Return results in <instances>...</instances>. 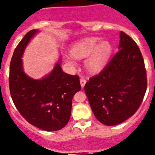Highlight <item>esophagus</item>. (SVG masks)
<instances>
[{
  "instance_id": "34e87169",
  "label": "esophagus",
  "mask_w": 155,
  "mask_h": 155,
  "mask_svg": "<svg viewBox=\"0 0 155 155\" xmlns=\"http://www.w3.org/2000/svg\"><path fill=\"white\" fill-rule=\"evenodd\" d=\"M80 84H81V87H84L85 85V84H86V80H85L84 79H83V78H81L80 79Z\"/></svg>"
}]
</instances>
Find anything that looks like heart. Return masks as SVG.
I'll list each match as a JSON object with an SVG mask.
<instances>
[{
	"mask_svg": "<svg viewBox=\"0 0 155 155\" xmlns=\"http://www.w3.org/2000/svg\"><path fill=\"white\" fill-rule=\"evenodd\" d=\"M113 47L108 41H101L97 37L87 38L76 42L71 48V55H65V60L75 66L74 58L85 60V66L89 71L98 72L107 65Z\"/></svg>",
	"mask_w": 155,
	"mask_h": 155,
	"instance_id": "obj_1",
	"label": "heart"
}]
</instances>
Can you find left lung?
<instances>
[{
  "label": "left lung",
  "instance_id": "1",
  "mask_svg": "<svg viewBox=\"0 0 155 155\" xmlns=\"http://www.w3.org/2000/svg\"><path fill=\"white\" fill-rule=\"evenodd\" d=\"M119 49L102 71L90 78L84 86L96 119L108 126L122 123L136 113L147 87L139 48L122 31Z\"/></svg>",
  "mask_w": 155,
  "mask_h": 155
}]
</instances>
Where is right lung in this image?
Masks as SVG:
<instances>
[{
	"instance_id": "obj_1",
	"label": "right lung",
	"mask_w": 155,
	"mask_h": 155,
	"mask_svg": "<svg viewBox=\"0 0 155 155\" xmlns=\"http://www.w3.org/2000/svg\"><path fill=\"white\" fill-rule=\"evenodd\" d=\"M38 32L32 30L26 33L14 51L10 63V93L16 108L30 124L46 131H56L70 120L73 97L81 90V85L79 76L63 71L61 59L41 79H33L25 73L22 57Z\"/></svg>"
}]
</instances>
